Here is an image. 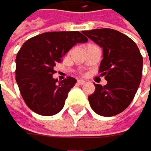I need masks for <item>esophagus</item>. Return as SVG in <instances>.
Segmentation results:
<instances>
[{
	"label": "esophagus",
	"instance_id": "34e87169",
	"mask_svg": "<svg viewBox=\"0 0 151 151\" xmlns=\"http://www.w3.org/2000/svg\"><path fill=\"white\" fill-rule=\"evenodd\" d=\"M77 83L79 84V86H82V84H84V83H86V81H83V80H78Z\"/></svg>",
	"mask_w": 151,
	"mask_h": 151
}]
</instances>
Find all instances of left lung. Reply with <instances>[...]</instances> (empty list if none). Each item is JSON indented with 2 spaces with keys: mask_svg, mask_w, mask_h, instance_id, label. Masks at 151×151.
<instances>
[{
  "mask_svg": "<svg viewBox=\"0 0 151 151\" xmlns=\"http://www.w3.org/2000/svg\"><path fill=\"white\" fill-rule=\"evenodd\" d=\"M83 34L102 48L99 72L107 81L103 86L94 83L95 92L88 96L90 106L99 116H116L130 105L139 87L143 69L140 50L129 36L113 29Z\"/></svg>",
  "mask_w": 151,
  "mask_h": 151,
  "instance_id": "left-lung-1",
  "label": "left lung"
}]
</instances>
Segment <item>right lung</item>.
<instances>
[{"instance_id": "1", "label": "right lung", "mask_w": 151, "mask_h": 151, "mask_svg": "<svg viewBox=\"0 0 151 151\" xmlns=\"http://www.w3.org/2000/svg\"><path fill=\"white\" fill-rule=\"evenodd\" d=\"M78 31L49 32L28 39L16 57V81L25 103L41 116L56 115L63 109L76 79L59 82L52 75L54 67L78 43L87 42Z\"/></svg>"}]
</instances>
